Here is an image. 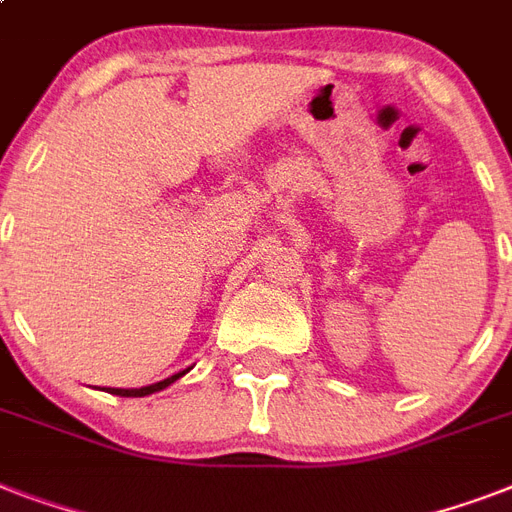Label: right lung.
<instances>
[{
	"instance_id": "right-lung-1",
	"label": "right lung",
	"mask_w": 512,
	"mask_h": 512,
	"mask_svg": "<svg viewBox=\"0 0 512 512\" xmlns=\"http://www.w3.org/2000/svg\"><path fill=\"white\" fill-rule=\"evenodd\" d=\"M191 372V366L188 369H183V372L172 374V377H167V380L162 382H154V385H143V388H103L108 390V393H114V396H124V398H143V396H151V393H159V390L170 388L172 382H177L183 374Z\"/></svg>"
}]
</instances>
